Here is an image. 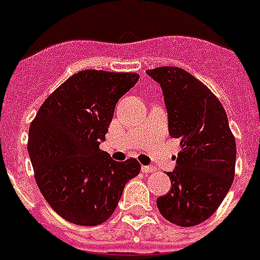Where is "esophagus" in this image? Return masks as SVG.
Masks as SVG:
<instances>
[{
  "label": "esophagus",
  "instance_id": "1",
  "mask_svg": "<svg viewBox=\"0 0 260 260\" xmlns=\"http://www.w3.org/2000/svg\"><path fill=\"white\" fill-rule=\"evenodd\" d=\"M142 171L143 173H154L156 171V169L154 166H142Z\"/></svg>",
  "mask_w": 260,
  "mask_h": 260
}]
</instances>
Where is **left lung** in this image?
Wrapping results in <instances>:
<instances>
[{
    "instance_id": "obj_1",
    "label": "left lung",
    "mask_w": 260,
    "mask_h": 260,
    "mask_svg": "<svg viewBox=\"0 0 260 260\" xmlns=\"http://www.w3.org/2000/svg\"><path fill=\"white\" fill-rule=\"evenodd\" d=\"M147 74L160 85L169 134L181 140L177 166L167 173L171 189L156 200L163 217L194 226L216 212L235 177L236 143L221 102L196 77L179 67H156Z\"/></svg>"
}]
</instances>
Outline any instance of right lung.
<instances>
[{"label":"right lung","instance_id":"right-lung-1","mask_svg":"<svg viewBox=\"0 0 260 260\" xmlns=\"http://www.w3.org/2000/svg\"><path fill=\"white\" fill-rule=\"evenodd\" d=\"M139 74L83 70L64 81L30 122L28 152L43 197L77 225L93 226L113 214L126 182L140 173L136 159L116 162L100 143L114 106Z\"/></svg>","mask_w":260,"mask_h":260}]
</instances>
